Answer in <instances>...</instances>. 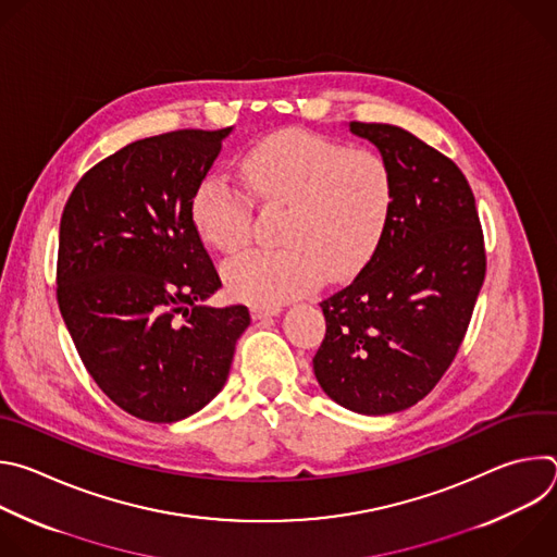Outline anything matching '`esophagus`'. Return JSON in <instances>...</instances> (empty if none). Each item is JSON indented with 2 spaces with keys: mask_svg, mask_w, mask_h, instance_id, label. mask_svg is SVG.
Masks as SVG:
<instances>
[{
  "mask_svg": "<svg viewBox=\"0 0 557 557\" xmlns=\"http://www.w3.org/2000/svg\"><path fill=\"white\" fill-rule=\"evenodd\" d=\"M277 312H280L277 306H251V317H253V320H258V322H264V320H269V317H273Z\"/></svg>",
  "mask_w": 557,
  "mask_h": 557,
  "instance_id": "1",
  "label": "esophagus"
}]
</instances>
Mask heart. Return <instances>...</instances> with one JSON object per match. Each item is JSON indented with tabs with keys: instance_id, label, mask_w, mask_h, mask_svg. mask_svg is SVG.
Returning <instances> with one entry per match:
<instances>
[{
	"instance_id": "b5f03b06",
	"label": "heart",
	"mask_w": 557,
	"mask_h": 557,
	"mask_svg": "<svg viewBox=\"0 0 557 557\" xmlns=\"http://www.w3.org/2000/svg\"><path fill=\"white\" fill-rule=\"evenodd\" d=\"M251 196L264 207H286L277 251H251L224 264L226 290L240 301L277 306L324 280L359 273L381 247L396 200L385 158L306 129H282L256 143L240 161ZM205 243L224 256L249 247V196L220 174H209L191 200Z\"/></svg>"
}]
</instances>
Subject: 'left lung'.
<instances>
[{"mask_svg":"<svg viewBox=\"0 0 557 557\" xmlns=\"http://www.w3.org/2000/svg\"><path fill=\"white\" fill-rule=\"evenodd\" d=\"M389 163L394 211L355 282L322 301L312 359L322 389L370 417L419 404L451 366L479 299L485 237L471 187L451 158L385 123H350Z\"/></svg>","mask_w":557,"mask_h":557,"instance_id":"left-lung-1","label":"left lung"}]
</instances>
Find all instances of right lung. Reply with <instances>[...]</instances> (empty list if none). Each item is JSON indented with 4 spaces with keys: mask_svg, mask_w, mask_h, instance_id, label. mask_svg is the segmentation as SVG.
Masks as SVG:
<instances>
[{
    "mask_svg": "<svg viewBox=\"0 0 557 557\" xmlns=\"http://www.w3.org/2000/svg\"><path fill=\"white\" fill-rule=\"evenodd\" d=\"M224 129L125 145L72 189L59 226L57 301L95 383L127 414L174 423L222 389L243 304L200 306L220 286L191 200Z\"/></svg>",
    "mask_w": 557,
    "mask_h": 557,
    "instance_id": "obj_1",
    "label": "right lung"
}]
</instances>
